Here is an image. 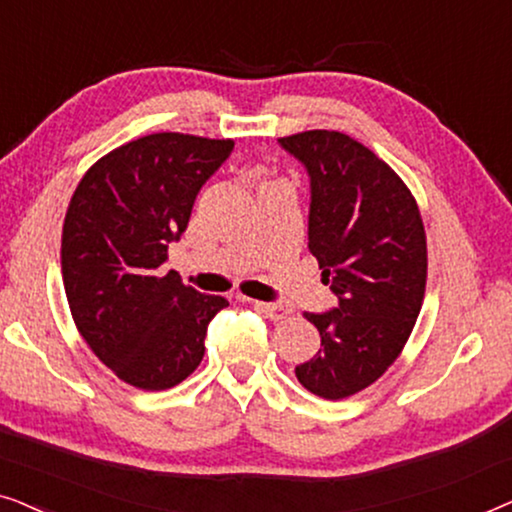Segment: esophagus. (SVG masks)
<instances>
[{
  "mask_svg": "<svg viewBox=\"0 0 512 512\" xmlns=\"http://www.w3.org/2000/svg\"><path fill=\"white\" fill-rule=\"evenodd\" d=\"M254 307L258 312H263L265 317H270L272 321H282L291 314L289 307L277 305V303H263V300H254Z\"/></svg>",
  "mask_w": 512,
  "mask_h": 512,
  "instance_id": "esophagus-1",
  "label": "esophagus"
}]
</instances>
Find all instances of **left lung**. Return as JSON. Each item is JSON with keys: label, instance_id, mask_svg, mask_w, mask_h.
<instances>
[{"label": "left lung", "instance_id": "left-lung-1", "mask_svg": "<svg viewBox=\"0 0 512 512\" xmlns=\"http://www.w3.org/2000/svg\"><path fill=\"white\" fill-rule=\"evenodd\" d=\"M279 144L310 174L307 247L338 296L331 312H305L321 349L296 377L340 401L380 380L415 328L429 265L422 214L403 179L349 135L307 130Z\"/></svg>", "mask_w": 512, "mask_h": 512}]
</instances>
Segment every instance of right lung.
Returning a JSON list of instances; mask_svg holds the SVG:
<instances>
[{"label":"right lung","mask_w":512,"mask_h":512,"mask_svg":"<svg viewBox=\"0 0 512 512\" xmlns=\"http://www.w3.org/2000/svg\"><path fill=\"white\" fill-rule=\"evenodd\" d=\"M233 146L153 132L97 160L69 200L60 258L72 319L97 359L132 387L184 382L205 356L209 321L228 305L160 265Z\"/></svg>","instance_id":"1"}]
</instances>
